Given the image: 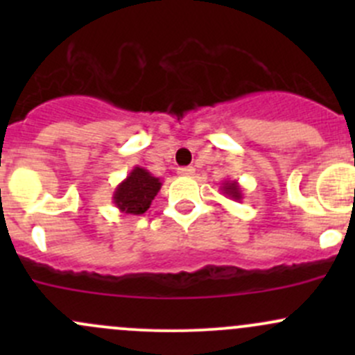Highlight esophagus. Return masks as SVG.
<instances>
[{"label":"esophagus","mask_w":355,"mask_h":355,"mask_svg":"<svg viewBox=\"0 0 355 355\" xmlns=\"http://www.w3.org/2000/svg\"><path fill=\"white\" fill-rule=\"evenodd\" d=\"M178 175H182V177H191V175H194V168L192 166H182L177 170Z\"/></svg>","instance_id":"1"}]
</instances>
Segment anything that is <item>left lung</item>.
Here are the masks:
<instances>
[{
	"mask_svg": "<svg viewBox=\"0 0 355 355\" xmlns=\"http://www.w3.org/2000/svg\"><path fill=\"white\" fill-rule=\"evenodd\" d=\"M221 192H223V196H227V198L234 200L244 199V194H242V189L237 180H223V184H221Z\"/></svg>",
	"mask_w": 355,
	"mask_h": 355,
	"instance_id": "left-lung-1",
	"label": "left lung"
}]
</instances>
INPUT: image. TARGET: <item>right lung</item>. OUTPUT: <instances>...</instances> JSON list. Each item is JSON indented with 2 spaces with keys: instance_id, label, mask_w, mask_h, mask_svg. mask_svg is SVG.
<instances>
[{
  "instance_id": "add662e5",
  "label": "right lung",
  "mask_w": 355,
  "mask_h": 355,
  "mask_svg": "<svg viewBox=\"0 0 355 355\" xmlns=\"http://www.w3.org/2000/svg\"><path fill=\"white\" fill-rule=\"evenodd\" d=\"M161 180L149 173L146 168L134 166L125 180L116 185L113 192V202L121 213L144 214L151 206L161 189Z\"/></svg>"
}]
</instances>
